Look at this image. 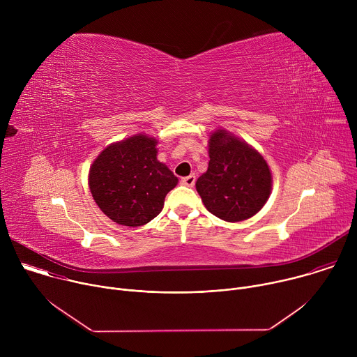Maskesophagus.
I'll use <instances>...</instances> for the list:
<instances>
[{
    "label": "esophagus",
    "instance_id": "esophagus-1",
    "mask_svg": "<svg viewBox=\"0 0 357 357\" xmlns=\"http://www.w3.org/2000/svg\"><path fill=\"white\" fill-rule=\"evenodd\" d=\"M195 182H196V176H195L193 174L189 175V176H186V178H182V179H181V183L185 185V186H189V188H192V186L195 185Z\"/></svg>",
    "mask_w": 357,
    "mask_h": 357
}]
</instances>
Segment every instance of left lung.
Returning <instances> with one entry per match:
<instances>
[{"label":"left lung","instance_id":"obj_1","mask_svg":"<svg viewBox=\"0 0 357 357\" xmlns=\"http://www.w3.org/2000/svg\"><path fill=\"white\" fill-rule=\"evenodd\" d=\"M208 171L196 181L206 209L226 222L256 215L271 193V172L266 160L244 141L218 130L209 141Z\"/></svg>","mask_w":357,"mask_h":357}]
</instances>
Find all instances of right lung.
Here are the masks:
<instances>
[{"mask_svg":"<svg viewBox=\"0 0 357 357\" xmlns=\"http://www.w3.org/2000/svg\"><path fill=\"white\" fill-rule=\"evenodd\" d=\"M157 139L138 134L107 146L93 162L89 186L97 206L113 222L137 227L164 208L178 178L157 160Z\"/></svg>","mask_w":357,"mask_h":357,"instance_id":"right-lung-1","label":"right lung"}]
</instances>
